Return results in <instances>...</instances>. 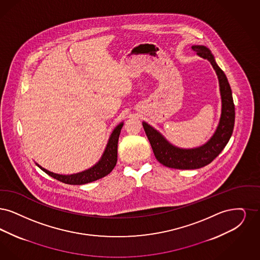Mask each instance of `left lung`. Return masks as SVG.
<instances>
[{"mask_svg": "<svg viewBox=\"0 0 260 260\" xmlns=\"http://www.w3.org/2000/svg\"><path fill=\"white\" fill-rule=\"evenodd\" d=\"M191 48L198 56L208 60L215 71L221 97V113L213 136L202 146L192 148L174 146L155 128L143 121V127L155 157L162 165L174 169H199L210 164L229 142L235 122V107L232 91L225 74L218 67L215 57L207 46L192 45Z\"/></svg>", "mask_w": 260, "mask_h": 260, "instance_id": "left-lung-1", "label": "left lung"}]
</instances>
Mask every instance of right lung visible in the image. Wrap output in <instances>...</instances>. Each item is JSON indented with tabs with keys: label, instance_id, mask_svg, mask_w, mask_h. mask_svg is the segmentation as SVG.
<instances>
[{
	"label": "right lung",
	"instance_id": "add662e5",
	"mask_svg": "<svg viewBox=\"0 0 260 260\" xmlns=\"http://www.w3.org/2000/svg\"><path fill=\"white\" fill-rule=\"evenodd\" d=\"M122 126H123V122H120L113 129L112 134L109 138L106 148L102 154L101 158L89 169L84 170L82 172H79L77 174H72V175H60V174H56V173H53V172H50L48 170L43 168L38 163H36V164L39 168L43 170L48 176L56 179L57 181H62L67 184L80 185V184H85L88 182L97 181L99 179L106 177L107 175H109L113 171L114 166L116 165L117 143H118V138L120 135Z\"/></svg>",
	"mask_w": 260,
	"mask_h": 260
}]
</instances>
